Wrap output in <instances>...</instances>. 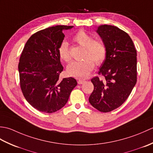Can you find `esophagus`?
I'll list each match as a JSON object with an SVG mask.
<instances>
[{
	"label": "esophagus",
	"mask_w": 153,
	"mask_h": 153,
	"mask_svg": "<svg viewBox=\"0 0 153 153\" xmlns=\"http://www.w3.org/2000/svg\"><path fill=\"white\" fill-rule=\"evenodd\" d=\"M85 80H82V79H79V80H78V82H77V83H78V84H83L84 82H85Z\"/></svg>",
	"instance_id": "34e87169"
}]
</instances>
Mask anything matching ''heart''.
<instances>
[{
	"instance_id": "obj_1",
	"label": "heart",
	"mask_w": 153,
	"mask_h": 153,
	"mask_svg": "<svg viewBox=\"0 0 153 153\" xmlns=\"http://www.w3.org/2000/svg\"><path fill=\"white\" fill-rule=\"evenodd\" d=\"M73 40L84 47L83 60L74 61L67 67L68 76L77 79H84L89 76L93 70L95 64H101L105 60L107 54L106 47L102 41L93 39L90 34L84 30H79L74 35ZM58 54L62 60L69 62L71 60V54L66 41H62L58 48Z\"/></svg>"
}]
</instances>
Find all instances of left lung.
<instances>
[{"label":"left lung","instance_id":"8db88e82","mask_svg":"<svg viewBox=\"0 0 153 153\" xmlns=\"http://www.w3.org/2000/svg\"><path fill=\"white\" fill-rule=\"evenodd\" d=\"M97 32L106 47L99 77L91 79L94 89L89 101L100 112H108L124 102L137 82V51L129 35L118 27L102 25Z\"/></svg>","mask_w":153,"mask_h":153}]
</instances>
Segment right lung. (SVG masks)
Listing matches in <instances>:
<instances>
[{"label":"right lung","mask_w":153,"mask_h":153,"mask_svg":"<svg viewBox=\"0 0 153 153\" xmlns=\"http://www.w3.org/2000/svg\"><path fill=\"white\" fill-rule=\"evenodd\" d=\"M72 27L56 25L39 31L22 51L18 64L20 88L27 101L40 112L53 113L61 109L77 84L73 77H59L64 69L58 54L65 37L62 31Z\"/></svg>","instance_id":"obj_1"}]
</instances>
